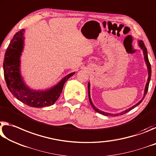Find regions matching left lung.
Here are the masks:
<instances>
[{
  "label": "left lung",
  "instance_id": "1",
  "mask_svg": "<svg viewBox=\"0 0 156 156\" xmlns=\"http://www.w3.org/2000/svg\"><path fill=\"white\" fill-rule=\"evenodd\" d=\"M138 42H139L138 44H139V45H140V47L141 48V49H142L143 54H144V60H145V62H146V64H147V68H148V73H149V77H148L147 83V84H146V86H145V89H144V97H143V98L141 99V100H140V101L138 102V103H137V104H136V105L133 106H132V107H131V108H130L126 110V111H122V113H118V114H111V113H105V112L101 111H100V110H99V109L97 108L96 107L93 105V104L92 103V101H91V99H90V83L88 82V98H89V101H90V104H91V106H93V109L95 110V111L96 112H98V113H100V114H102V115H107V116H109V115H111V116H114V115H115V116H117V115H123V114H125V113H128L129 111H131V110H132L133 108H134L135 107H136V106H138L139 104H140V103H141V102L142 101L143 99H144L145 95H147V91H148V88H149V82H150L151 76V64H150V63H149V58H148L147 50L146 47H145L144 42H143L142 41H139Z\"/></svg>",
  "mask_w": 156,
  "mask_h": 156
}]
</instances>
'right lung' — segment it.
Segmentation results:
<instances>
[{
    "label": "right lung",
    "mask_w": 156,
    "mask_h": 156,
    "mask_svg": "<svg viewBox=\"0 0 156 156\" xmlns=\"http://www.w3.org/2000/svg\"><path fill=\"white\" fill-rule=\"evenodd\" d=\"M24 29L14 36L7 47L3 61L4 76L7 88L12 95L26 105L35 108L53 105L59 98L63 85L75 73L63 78L57 85L46 90H34L24 83L20 71V57L24 43Z\"/></svg>",
    "instance_id": "right-lung-1"
}]
</instances>
